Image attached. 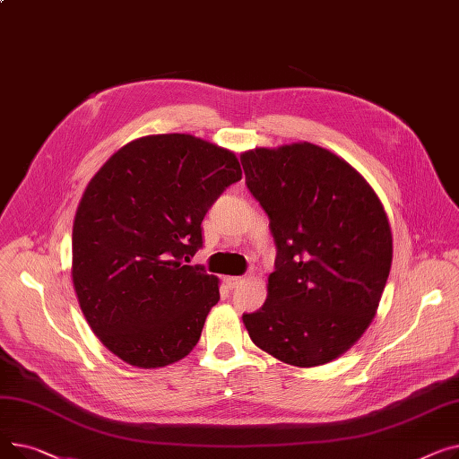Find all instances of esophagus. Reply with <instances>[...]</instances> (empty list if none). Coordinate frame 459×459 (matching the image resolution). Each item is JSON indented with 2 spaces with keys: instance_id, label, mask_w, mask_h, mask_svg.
<instances>
[{
  "instance_id": "esophagus-1",
  "label": "esophagus",
  "mask_w": 459,
  "mask_h": 459,
  "mask_svg": "<svg viewBox=\"0 0 459 459\" xmlns=\"http://www.w3.org/2000/svg\"><path fill=\"white\" fill-rule=\"evenodd\" d=\"M225 282L229 288H238L246 282V279L244 277H225Z\"/></svg>"
}]
</instances>
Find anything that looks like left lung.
I'll return each instance as SVG.
<instances>
[{
    "mask_svg": "<svg viewBox=\"0 0 459 459\" xmlns=\"http://www.w3.org/2000/svg\"><path fill=\"white\" fill-rule=\"evenodd\" d=\"M277 246L268 299L244 315L251 341L286 365H325L370 325L393 262L389 217L346 160L312 143L239 156Z\"/></svg>",
    "mask_w": 459,
    "mask_h": 459,
    "instance_id": "1",
    "label": "left lung"
}]
</instances>
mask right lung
Returning a JSON list of instances; mask_svg holds the SVG:
<instances>
[{"instance_id": "right-lung-1", "label": "right lung", "mask_w": 459, "mask_h": 459, "mask_svg": "<svg viewBox=\"0 0 459 459\" xmlns=\"http://www.w3.org/2000/svg\"><path fill=\"white\" fill-rule=\"evenodd\" d=\"M242 180L232 151L189 134H158L118 149L87 184L72 229V282L100 342L125 363L160 368L201 339L220 279L186 262L201 223Z\"/></svg>"}]
</instances>
